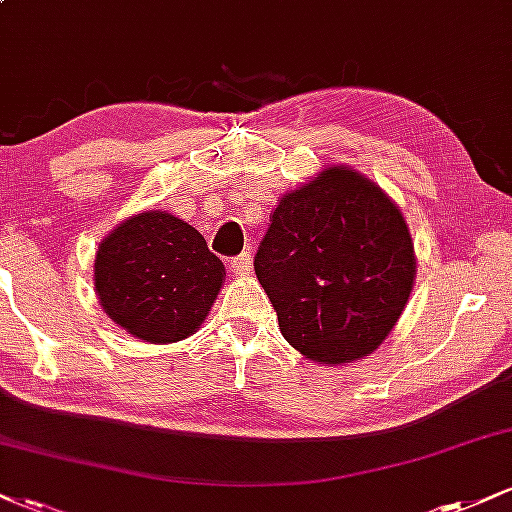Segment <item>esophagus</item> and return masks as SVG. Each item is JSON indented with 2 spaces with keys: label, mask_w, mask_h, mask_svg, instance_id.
Segmentation results:
<instances>
[{
  "label": "esophagus",
  "mask_w": 512,
  "mask_h": 512,
  "mask_svg": "<svg viewBox=\"0 0 512 512\" xmlns=\"http://www.w3.org/2000/svg\"><path fill=\"white\" fill-rule=\"evenodd\" d=\"M250 262L252 260H250L248 252H243V255L233 257V260L228 262V269H231L236 276H245V274H250Z\"/></svg>",
  "instance_id": "34e87169"
}]
</instances>
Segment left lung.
Instances as JSON below:
<instances>
[{
    "mask_svg": "<svg viewBox=\"0 0 512 512\" xmlns=\"http://www.w3.org/2000/svg\"><path fill=\"white\" fill-rule=\"evenodd\" d=\"M255 274L293 349L322 366L373 354L414 289L402 209L351 166H327L279 197Z\"/></svg>",
    "mask_w": 512,
    "mask_h": 512,
    "instance_id": "obj_1",
    "label": "left lung"
}]
</instances>
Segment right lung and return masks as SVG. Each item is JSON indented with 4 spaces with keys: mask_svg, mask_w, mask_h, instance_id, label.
<instances>
[{
    "mask_svg": "<svg viewBox=\"0 0 512 512\" xmlns=\"http://www.w3.org/2000/svg\"><path fill=\"white\" fill-rule=\"evenodd\" d=\"M226 267L197 228L161 209L120 221L93 260L103 313L132 337L173 344L199 330Z\"/></svg>",
    "mask_w": 512,
    "mask_h": 512,
    "instance_id": "add662e5",
    "label": "right lung"
}]
</instances>
